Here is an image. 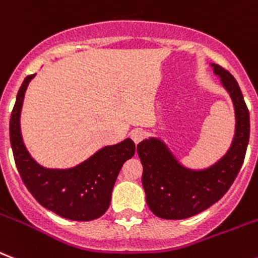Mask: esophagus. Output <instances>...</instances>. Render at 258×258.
<instances>
[{"label":"esophagus","instance_id":"34e87169","mask_svg":"<svg viewBox=\"0 0 258 258\" xmlns=\"http://www.w3.org/2000/svg\"><path fill=\"white\" fill-rule=\"evenodd\" d=\"M144 136H146V131L142 128H135L131 131V139L138 144L139 142H142L144 139Z\"/></svg>","mask_w":258,"mask_h":258}]
</instances>
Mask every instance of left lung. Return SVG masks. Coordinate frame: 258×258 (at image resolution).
I'll list each match as a JSON object with an SVG mask.
<instances>
[{"instance_id": "1", "label": "left lung", "mask_w": 258, "mask_h": 258, "mask_svg": "<svg viewBox=\"0 0 258 258\" xmlns=\"http://www.w3.org/2000/svg\"><path fill=\"white\" fill-rule=\"evenodd\" d=\"M211 67L235 109V136L226 155L206 169L197 170L183 166L157 138L138 144L147 205L161 219H186L213 206L228 191L243 165L249 142V111L233 76L218 64Z\"/></svg>"}]
</instances>
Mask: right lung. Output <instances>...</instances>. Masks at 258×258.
<instances>
[{"label":"right lung","mask_w":258,"mask_h":258,"mask_svg":"<svg viewBox=\"0 0 258 258\" xmlns=\"http://www.w3.org/2000/svg\"><path fill=\"white\" fill-rule=\"evenodd\" d=\"M35 75L27 76L19 88L10 116V143L15 165L26 187L43 207L61 218L88 222L107 211L120 168L135 153V143L123 142L97 151L88 160L69 169L39 165L26 149L21 134V110L26 89Z\"/></svg>","instance_id":"obj_1"}]
</instances>
